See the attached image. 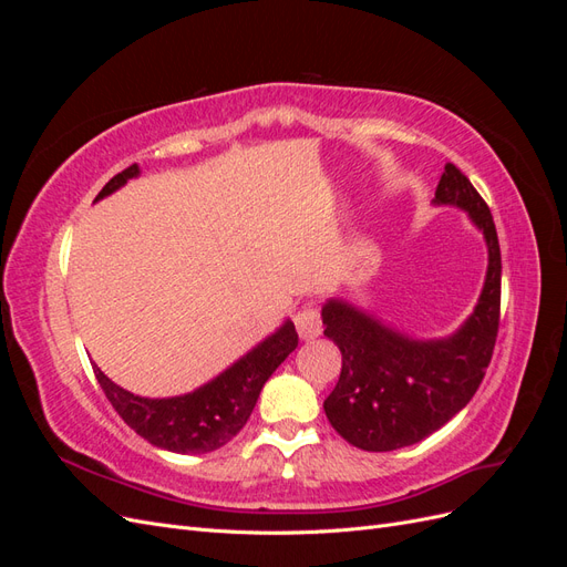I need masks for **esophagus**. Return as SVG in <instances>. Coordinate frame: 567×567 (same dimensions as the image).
I'll return each mask as SVG.
<instances>
[{
	"label": "esophagus",
	"mask_w": 567,
	"mask_h": 567,
	"mask_svg": "<svg viewBox=\"0 0 567 567\" xmlns=\"http://www.w3.org/2000/svg\"><path fill=\"white\" fill-rule=\"evenodd\" d=\"M293 319H296V329H298L302 340H312L321 333V319H319V312L315 310L312 305L300 307Z\"/></svg>",
	"instance_id": "1"
}]
</instances>
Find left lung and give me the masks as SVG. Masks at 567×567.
Listing matches in <instances>:
<instances>
[{
    "label": "left lung",
    "mask_w": 567,
    "mask_h": 567,
    "mask_svg": "<svg viewBox=\"0 0 567 567\" xmlns=\"http://www.w3.org/2000/svg\"><path fill=\"white\" fill-rule=\"evenodd\" d=\"M435 205H456L483 231L487 274L473 315L447 338L419 340L348 300L321 307L323 336L340 354V379L323 400L336 433L364 452H392L433 435L471 402L499 331L502 252L487 203L468 177L444 165Z\"/></svg>",
    "instance_id": "1"
}]
</instances>
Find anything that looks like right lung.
Segmentation results:
<instances>
[{"label": "right lung", "instance_id": "obj_1", "mask_svg": "<svg viewBox=\"0 0 567 567\" xmlns=\"http://www.w3.org/2000/svg\"><path fill=\"white\" fill-rule=\"evenodd\" d=\"M134 177H140V165H130L115 175L94 200L111 196ZM296 348V326L286 319L269 338L257 342L250 352L236 359L213 381L194 392L163 400L140 398V394L115 385L96 364L94 373L120 419L136 435L148 440L153 447L177 454H205L225 447L236 433H241L257 398H260L262 385Z\"/></svg>", "mask_w": 567, "mask_h": 567}]
</instances>
